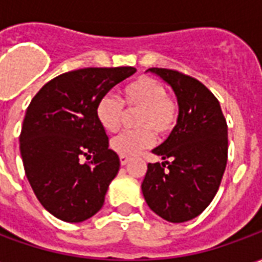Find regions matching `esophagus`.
<instances>
[{
  "label": "esophagus",
  "mask_w": 262,
  "mask_h": 262,
  "mask_svg": "<svg viewBox=\"0 0 262 262\" xmlns=\"http://www.w3.org/2000/svg\"><path fill=\"white\" fill-rule=\"evenodd\" d=\"M130 161V159L129 157H125V156H120V164L122 165H126L127 163Z\"/></svg>",
  "instance_id": "obj_1"
}]
</instances>
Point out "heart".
I'll use <instances>...</instances> for the list:
<instances>
[{"label":"heart","instance_id":"obj_1","mask_svg":"<svg viewBox=\"0 0 262 262\" xmlns=\"http://www.w3.org/2000/svg\"><path fill=\"white\" fill-rule=\"evenodd\" d=\"M122 102L136 115L137 130L125 132L112 139L111 147L119 156L133 157L154 142V133L167 136L177 123L178 106L167 95L165 86L151 77H140L122 90ZM95 116L103 130H119L123 108L116 98L103 95L95 106Z\"/></svg>","mask_w":262,"mask_h":262}]
</instances>
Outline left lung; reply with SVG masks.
I'll return each instance as SVG.
<instances>
[{"label": "left lung", "instance_id": "left-lung-1", "mask_svg": "<svg viewBox=\"0 0 262 262\" xmlns=\"http://www.w3.org/2000/svg\"><path fill=\"white\" fill-rule=\"evenodd\" d=\"M174 91L178 119L153 148L163 163L147 165L142 182L148 208L171 223L196 217L219 189L227 164V125L219 101L202 82L174 70L148 69Z\"/></svg>", "mask_w": 262, "mask_h": 262}]
</instances>
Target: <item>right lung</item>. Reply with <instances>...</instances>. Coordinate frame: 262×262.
Returning <instances> with one entry per match:
<instances>
[{"instance_id":"right-lung-1","label":"right lung","mask_w":262,"mask_h":262,"mask_svg":"<svg viewBox=\"0 0 262 262\" xmlns=\"http://www.w3.org/2000/svg\"><path fill=\"white\" fill-rule=\"evenodd\" d=\"M135 67L81 69L43 85L26 109L19 143L28 181L54 217L80 223L99 212L120 167L95 116L98 101ZM92 158L82 163V157Z\"/></svg>"}]
</instances>
